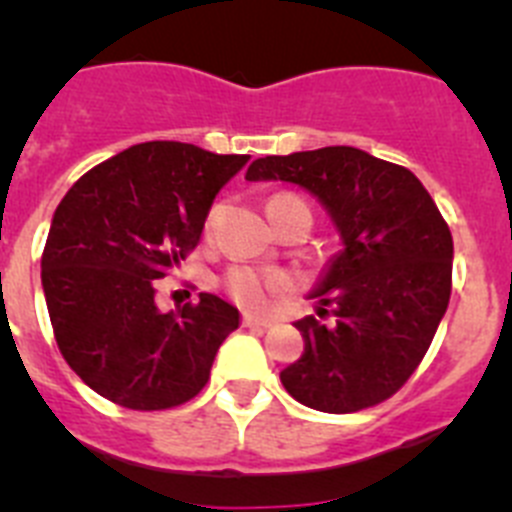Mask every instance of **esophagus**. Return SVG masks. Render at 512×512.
<instances>
[{"label":"esophagus","mask_w":512,"mask_h":512,"mask_svg":"<svg viewBox=\"0 0 512 512\" xmlns=\"http://www.w3.org/2000/svg\"><path fill=\"white\" fill-rule=\"evenodd\" d=\"M243 325H246V328H271V325H274V320H271V318H256V315L246 312V315H243Z\"/></svg>","instance_id":"obj_1"}]
</instances>
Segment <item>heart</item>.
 Instances as JSON below:
<instances>
[{
	"label": "heart",
	"mask_w": 512,
	"mask_h": 512,
	"mask_svg": "<svg viewBox=\"0 0 512 512\" xmlns=\"http://www.w3.org/2000/svg\"><path fill=\"white\" fill-rule=\"evenodd\" d=\"M271 200H274V197H271ZM217 215H220V207L215 205L207 212V230L215 228ZM287 287L289 279L284 277V274H277V271L253 269V266H235V269H230L228 274H225V289H228V295L233 297L238 305L248 307V310H264V307H269L271 300L277 295H282Z\"/></svg>",
	"instance_id": "obj_1"
}]
</instances>
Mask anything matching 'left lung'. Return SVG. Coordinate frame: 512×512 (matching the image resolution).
<instances>
[{
  "mask_svg": "<svg viewBox=\"0 0 512 512\" xmlns=\"http://www.w3.org/2000/svg\"><path fill=\"white\" fill-rule=\"evenodd\" d=\"M248 182H292L328 210L343 251L295 328L305 351L284 390L320 413H356L395 395L418 369L449 307L454 241L418 176L351 146L256 158ZM334 305L325 326L324 307Z\"/></svg>",
  "mask_w": 512,
  "mask_h": 512,
  "instance_id": "8db88e82",
  "label": "left lung"
}]
</instances>
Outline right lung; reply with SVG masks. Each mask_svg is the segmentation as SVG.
I'll use <instances>...</instances> for the list:
<instances>
[{
    "label": "right lung",
    "instance_id": "add662e5",
    "mask_svg": "<svg viewBox=\"0 0 512 512\" xmlns=\"http://www.w3.org/2000/svg\"><path fill=\"white\" fill-rule=\"evenodd\" d=\"M251 156L151 140L94 166L66 192L45 241L43 292L66 364L130 410H169L200 395L238 310L200 292L156 307V279L200 243L215 194Z\"/></svg>",
    "mask_w": 512,
    "mask_h": 512
}]
</instances>
